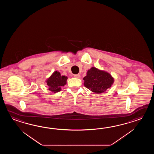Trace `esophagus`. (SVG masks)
Returning <instances> with one entry per match:
<instances>
[{
	"label": "esophagus",
	"mask_w": 154,
	"mask_h": 154,
	"mask_svg": "<svg viewBox=\"0 0 154 154\" xmlns=\"http://www.w3.org/2000/svg\"><path fill=\"white\" fill-rule=\"evenodd\" d=\"M74 76L75 78H80V74H75V75H74Z\"/></svg>",
	"instance_id": "obj_1"
}]
</instances>
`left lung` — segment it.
<instances>
[{"mask_svg": "<svg viewBox=\"0 0 154 154\" xmlns=\"http://www.w3.org/2000/svg\"><path fill=\"white\" fill-rule=\"evenodd\" d=\"M83 79L85 87L95 94L103 93L111 87L115 81L109 72L94 66L88 70Z\"/></svg>", "mask_w": 154, "mask_h": 154, "instance_id": "1", "label": "left lung"}]
</instances>
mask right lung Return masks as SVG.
I'll return each instance as SVG.
<instances>
[{"mask_svg": "<svg viewBox=\"0 0 154 154\" xmlns=\"http://www.w3.org/2000/svg\"><path fill=\"white\" fill-rule=\"evenodd\" d=\"M68 77L61 75L60 72L55 71L46 80L48 90L54 93H57L61 91V88L66 85Z\"/></svg>", "mask_w": 154, "mask_h": 154, "instance_id": "add662e5", "label": "right lung"}]
</instances>
